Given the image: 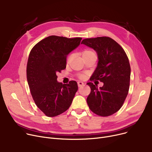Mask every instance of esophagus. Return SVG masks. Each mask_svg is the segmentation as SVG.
<instances>
[{
	"label": "esophagus",
	"instance_id": "34e87169",
	"mask_svg": "<svg viewBox=\"0 0 152 152\" xmlns=\"http://www.w3.org/2000/svg\"><path fill=\"white\" fill-rule=\"evenodd\" d=\"M84 85V83L83 82H81V81H79L77 82V86L78 87H81L82 86Z\"/></svg>",
	"mask_w": 152,
	"mask_h": 152
}]
</instances>
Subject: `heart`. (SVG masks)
<instances>
[{"label": "heart", "mask_w": 152, "mask_h": 152, "mask_svg": "<svg viewBox=\"0 0 152 152\" xmlns=\"http://www.w3.org/2000/svg\"><path fill=\"white\" fill-rule=\"evenodd\" d=\"M82 54H83V57H90V56L96 55L94 51H92V50H84V51L83 52V53H82ZM72 57H73V54H71V55H69V57H68V58H67V63H68L71 61ZM77 77H78L79 79H86V73L78 74V75H77Z\"/></svg>", "instance_id": "heart-1"}]
</instances>
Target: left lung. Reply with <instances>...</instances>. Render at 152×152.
Listing matches in <instances>:
<instances>
[{
  "label": "left lung",
  "mask_w": 152,
  "mask_h": 152,
  "mask_svg": "<svg viewBox=\"0 0 152 152\" xmlns=\"http://www.w3.org/2000/svg\"><path fill=\"white\" fill-rule=\"evenodd\" d=\"M81 44L97 52L99 62L91 81L103 83L98 89L92 83H87L91 93L87 103L93 113L108 116L121 108L129 92L131 66L128 57L115 40L109 37H97L83 39Z\"/></svg>",
  "instance_id": "left-lung-1"
}]
</instances>
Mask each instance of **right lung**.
Segmentation results:
<instances>
[{"label":"right lung","instance_id":"add662e5","mask_svg":"<svg viewBox=\"0 0 152 152\" xmlns=\"http://www.w3.org/2000/svg\"><path fill=\"white\" fill-rule=\"evenodd\" d=\"M81 39L50 36L37 43L29 53L26 76L31 94L47 116H56L66 111L78 89L75 81L66 84L58 83L56 73L66 68L67 55Z\"/></svg>","mask_w":152,"mask_h":152}]
</instances>
